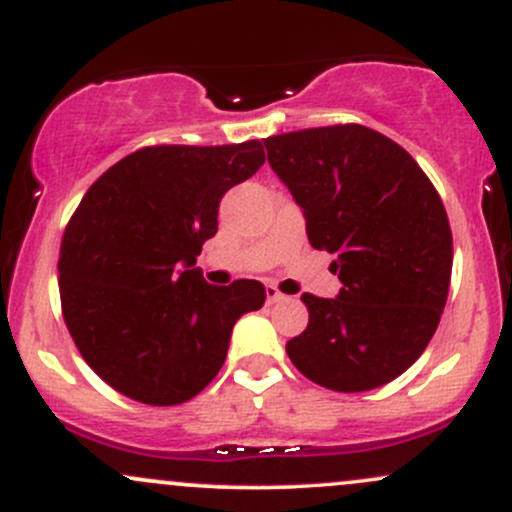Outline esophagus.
Here are the masks:
<instances>
[{
    "label": "esophagus",
    "mask_w": 512,
    "mask_h": 512,
    "mask_svg": "<svg viewBox=\"0 0 512 512\" xmlns=\"http://www.w3.org/2000/svg\"><path fill=\"white\" fill-rule=\"evenodd\" d=\"M284 298L286 296L279 289H276V286H272V284L267 286V303H279V301H284Z\"/></svg>",
    "instance_id": "1"
}]
</instances>
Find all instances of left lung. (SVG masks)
Segmentation results:
<instances>
[{
	"mask_svg": "<svg viewBox=\"0 0 512 512\" xmlns=\"http://www.w3.org/2000/svg\"><path fill=\"white\" fill-rule=\"evenodd\" d=\"M303 211L310 245L334 255L337 298L303 293L308 327L286 354L334 392L390 383L416 361L448 301L452 233L436 187L402 146L363 125L264 139Z\"/></svg>",
	"mask_w": 512,
	"mask_h": 512,
	"instance_id": "8db88e82",
	"label": "left lung"
}]
</instances>
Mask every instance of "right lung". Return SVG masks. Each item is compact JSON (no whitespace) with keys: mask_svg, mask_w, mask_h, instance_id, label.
Here are the masks:
<instances>
[{"mask_svg":"<svg viewBox=\"0 0 512 512\" xmlns=\"http://www.w3.org/2000/svg\"><path fill=\"white\" fill-rule=\"evenodd\" d=\"M264 163L262 142L146 146L88 187L60 250L62 313L76 349L117 392L170 407L207 387L260 281L211 286L195 267L221 197Z\"/></svg>","mask_w":512,"mask_h":512,"instance_id":"1","label":"right lung"}]
</instances>
